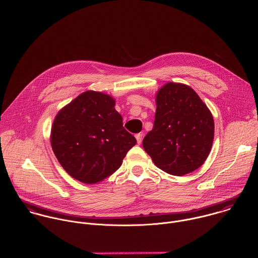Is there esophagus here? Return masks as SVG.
I'll return each instance as SVG.
<instances>
[{
    "label": "esophagus",
    "mask_w": 258,
    "mask_h": 258,
    "mask_svg": "<svg viewBox=\"0 0 258 258\" xmlns=\"http://www.w3.org/2000/svg\"><path fill=\"white\" fill-rule=\"evenodd\" d=\"M135 138H136V140H137V143L140 144L141 141H142V134H141V133L136 134V135H135Z\"/></svg>",
    "instance_id": "34e87169"
}]
</instances>
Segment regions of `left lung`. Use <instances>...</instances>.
I'll return each instance as SVG.
<instances>
[{
	"label": "left lung",
	"mask_w": 258,
	"mask_h": 258,
	"mask_svg": "<svg viewBox=\"0 0 258 258\" xmlns=\"http://www.w3.org/2000/svg\"><path fill=\"white\" fill-rule=\"evenodd\" d=\"M153 128L142 141L159 169L189 174L203 165L212 149L215 122L207 105L188 85L169 82L156 95Z\"/></svg>",
	"instance_id": "8db88e82"
}]
</instances>
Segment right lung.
I'll return each mask as SVG.
<instances>
[{
  "instance_id": "right-lung-1",
  "label": "right lung",
  "mask_w": 258,
  "mask_h": 258,
  "mask_svg": "<svg viewBox=\"0 0 258 258\" xmlns=\"http://www.w3.org/2000/svg\"><path fill=\"white\" fill-rule=\"evenodd\" d=\"M115 105L111 95L87 90L62 108L54 120L51 148L64 170L82 183L95 184L114 174L136 144Z\"/></svg>"
}]
</instances>
